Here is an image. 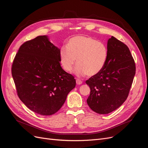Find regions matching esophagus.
Wrapping results in <instances>:
<instances>
[{
	"label": "esophagus",
	"instance_id": "34e87169",
	"mask_svg": "<svg viewBox=\"0 0 148 148\" xmlns=\"http://www.w3.org/2000/svg\"><path fill=\"white\" fill-rule=\"evenodd\" d=\"M76 82H77V84H78V85L82 84V83H83V82L82 81V80L80 79H79V78L76 79Z\"/></svg>",
	"mask_w": 148,
	"mask_h": 148
}]
</instances>
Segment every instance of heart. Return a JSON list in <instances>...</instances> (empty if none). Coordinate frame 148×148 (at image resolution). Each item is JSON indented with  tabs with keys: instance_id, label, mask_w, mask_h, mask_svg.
Wrapping results in <instances>:
<instances>
[{
	"instance_id": "obj_1",
	"label": "heart",
	"mask_w": 148,
	"mask_h": 148,
	"mask_svg": "<svg viewBox=\"0 0 148 148\" xmlns=\"http://www.w3.org/2000/svg\"><path fill=\"white\" fill-rule=\"evenodd\" d=\"M59 57L62 68L67 72L72 71L77 60L75 73L78 76L91 77L105 66L108 49L104 43L92 38L77 36L70 38L66 45L60 48Z\"/></svg>"
}]
</instances>
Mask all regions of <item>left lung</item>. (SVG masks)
Returning a JSON list of instances; mask_svg holds the SVG:
<instances>
[{"instance_id": "8db88e82", "label": "left lung", "mask_w": 148, "mask_h": 148, "mask_svg": "<svg viewBox=\"0 0 148 148\" xmlns=\"http://www.w3.org/2000/svg\"><path fill=\"white\" fill-rule=\"evenodd\" d=\"M107 49L105 66L86 81L91 90L88 104L99 114L112 112L126 101L136 72L135 60L126 44L112 36Z\"/></svg>"}]
</instances>
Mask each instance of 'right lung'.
Returning a JSON list of instances; mask_svg holds the SVG:
<instances>
[{
	"label": "right lung",
	"mask_w": 148,
	"mask_h": 148,
	"mask_svg": "<svg viewBox=\"0 0 148 148\" xmlns=\"http://www.w3.org/2000/svg\"><path fill=\"white\" fill-rule=\"evenodd\" d=\"M60 49L39 36L20 47L13 59L12 75L20 99L42 115L54 114L76 86L73 75L60 66Z\"/></svg>",
	"instance_id": "1"
}]
</instances>
